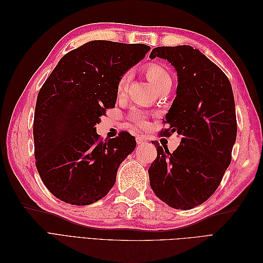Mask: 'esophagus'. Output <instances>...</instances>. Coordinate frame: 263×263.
<instances>
[{
	"label": "esophagus",
	"mask_w": 263,
	"mask_h": 263,
	"mask_svg": "<svg viewBox=\"0 0 263 263\" xmlns=\"http://www.w3.org/2000/svg\"><path fill=\"white\" fill-rule=\"evenodd\" d=\"M148 140V138L146 137V136H138L137 137V139H136V141H137V144L138 145H141V144H145V142Z\"/></svg>",
	"instance_id": "34e87169"
}]
</instances>
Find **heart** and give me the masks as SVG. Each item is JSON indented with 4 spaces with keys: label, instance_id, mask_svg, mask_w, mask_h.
I'll list each match as a JSON object with an SVG mask.
<instances>
[{
    "label": "heart",
    "instance_id": "b5f03b06",
    "mask_svg": "<svg viewBox=\"0 0 263 263\" xmlns=\"http://www.w3.org/2000/svg\"><path fill=\"white\" fill-rule=\"evenodd\" d=\"M144 71L150 82L154 84L156 90H160L163 85L166 83H171V77L168 71H166L161 65L156 62H150L144 67ZM130 80L129 72H124L121 77L117 79L115 91L118 98H122L125 95L127 91V86H128ZM128 119L135 125L139 127V128H146L148 125L149 116L144 109L135 108L128 114Z\"/></svg>",
    "mask_w": 263,
    "mask_h": 263
}]
</instances>
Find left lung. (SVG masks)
Masks as SVG:
<instances>
[{
  "mask_svg": "<svg viewBox=\"0 0 263 263\" xmlns=\"http://www.w3.org/2000/svg\"><path fill=\"white\" fill-rule=\"evenodd\" d=\"M171 62L178 72L177 97L163 124L182 136L170 153L157 148V158L148 170L156 196L177 210H191L210 198L220 184L232 161L237 121L232 85L226 74L193 47H157L150 58Z\"/></svg>",
  "mask_w": 263,
  "mask_h": 263,
  "instance_id": "8db88e82",
  "label": "left lung"
}]
</instances>
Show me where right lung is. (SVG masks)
<instances>
[{"mask_svg": "<svg viewBox=\"0 0 263 263\" xmlns=\"http://www.w3.org/2000/svg\"><path fill=\"white\" fill-rule=\"evenodd\" d=\"M150 47L92 41L66 53L39 90L34 115L35 164L59 200L89 205L113 187L119 164L136 140L129 133L103 141L100 117L116 103L117 79Z\"/></svg>", "mask_w": 263, "mask_h": 263, "instance_id": "1", "label": "right lung"}]
</instances>
